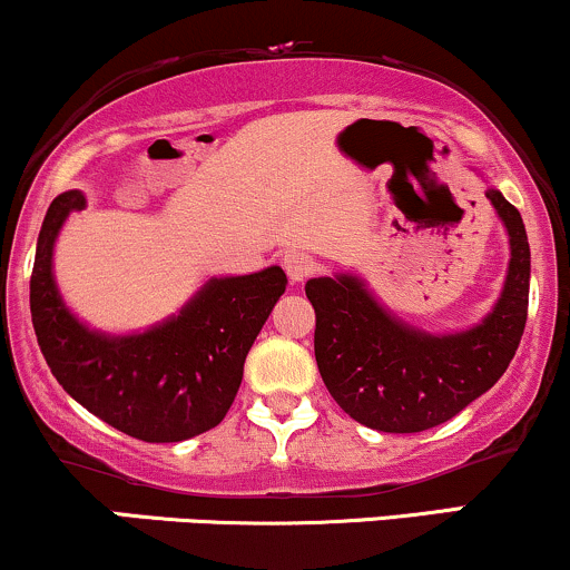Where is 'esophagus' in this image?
Masks as SVG:
<instances>
[{"label":"esophagus","instance_id":"esophagus-1","mask_svg":"<svg viewBox=\"0 0 570 570\" xmlns=\"http://www.w3.org/2000/svg\"><path fill=\"white\" fill-rule=\"evenodd\" d=\"M283 266H285L287 277H291V283H304V279L309 277V274H314V269H317L314 258L309 256V253H304V250L285 253Z\"/></svg>","mask_w":570,"mask_h":570}]
</instances>
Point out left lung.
<instances>
[{
	"label": "left lung",
	"mask_w": 570,
	"mask_h": 570,
	"mask_svg": "<svg viewBox=\"0 0 570 570\" xmlns=\"http://www.w3.org/2000/svg\"><path fill=\"white\" fill-rule=\"evenodd\" d=\"M485 197L510 234V269L483 323L432 333L403 323L354 274L306 283L317 327L314 357L333 400L379 432H424L445 424L491 390L510 367L528 317L531 247L518 207L499 189Z\"/></svg>",
	"instance_id": "left-lung-1"
}]
</instances>
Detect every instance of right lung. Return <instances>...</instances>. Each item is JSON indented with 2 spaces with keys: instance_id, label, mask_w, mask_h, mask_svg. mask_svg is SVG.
I'll return each instance as SVG.
<instances>
[{
  "instance_id": "add662e5",
  "label": "right lung",
  "mask_w": 570,
  "mask_h": 570,
  "mask_svg": "<svg viewBox=\"0 0 570 570\" xmlns=\"http://www.w3.org/2000/svg\"><path fill=\"white\" fill-rule=\"evenodd\" d=\"M85 194H58L47 207L31 272V323L58 384L114 430L146 443H180L224 421L253 341L285 293L279 266L243 277H213L165 323L111 336L66 309L52 247Z\"/></svg>"
}]
</instances>
